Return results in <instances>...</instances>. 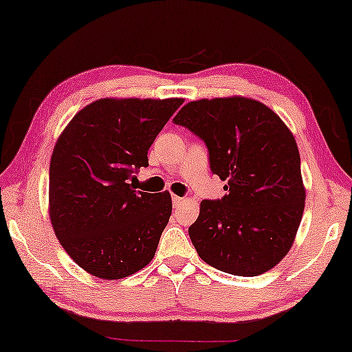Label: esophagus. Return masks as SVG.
I'll use <instances>...</instances> for the list:
<instances>
[{
  "instance_id": "1",
  "label": "esophagus",
  "mask_w": 352,
  "mask_h": 352,
  "mask_svg": "<svg viewBox=\"0 0 352 352\" xmlns=\"http://www.w3.org/2000/svg\"><path fill=\"white\" fill-rule=\"evenodd\" d=\"M183 201H185V199H183V197H180V196H172V202H174V206L182 204Z\"/></svg>"
}]
</instances>
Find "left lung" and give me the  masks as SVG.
Returning a JSON list of instances; mask_svg holds the SVG:
<instances>
[{"label":"left lung","instance_id":"8db88e82","mask_svg":"<svg viewBox=\"0 0 352 352\" xmlns=\"http://www.w3.org/2000/svg\"><path fill=\"white\" fill-rule=\"evenodd\" d=\"M206 142L210 169L226 182L190 226L197 255L234 276H258L294 245L306 190L294 133L265 103L231 96L186 103L174 118Z\"/></svg>","mask_w":352,"mask_h":352}]
</instances>
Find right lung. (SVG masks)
Listing matches in <instances>:
<instances>
[{
  "mask_svg": "<svg viewBox=\"0 0 352 352\" xmlns=\"http://www.w3.org/2000/svg\"><path fill=\"white\" fill-rule=\"evenodd\" d=\"M183 98L107 97L79 110L49 166V217L86 273L124 279L150 263L172 214L169 191L133 190V172Z\"/></svg>",
  "mask_w": 352,
  "mask_h": 352,
  "instance_id": "right-lung-1",
  "label": "right lung"
}]
</instances>
